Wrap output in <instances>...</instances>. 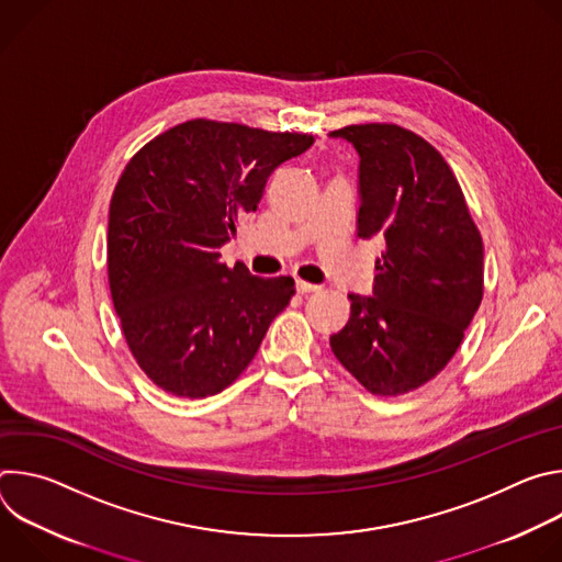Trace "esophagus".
Listing matches in <instances>:
<instances>
[{"label": "esophagus", "mask_w": 562, "mask_h": 562, "mask_svg": "<svg viewBox=\"0 0 562 562\" xmlns=\"http://www.w3.org/2000/svg\"><path fill=\"white\" fill-rule=\"evenodd\" d=\"M295 284H297V291L300 293H313V291H319V286L317 284H311V282H306V280H295Z\"/></svg>", "instance_id": "obj_1"}]
</instances>
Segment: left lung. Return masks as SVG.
<instances>
[{
  "mask_svg": "<svg viewBox=\"0 0 562 562\" xmlns=\"http://www.w3.org/2000/svg\"><path fill=\"white\" fill-rule=\"evenodd\" d=\"M360 155L358 235L382 237L373 295L349 293L331 336L340 364L373 395H405L458 351L483 300V237L445 157L397 124L331 131Z\"/></svg>",
  "mask_w": 562,
  "mask_h": 562,
  "instance_id": "8db88e82",
  "label": "left lung"
}]
</instances>
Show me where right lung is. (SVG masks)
<instances>
[{
	"label": "right lung",
	"instance_id": "add662e5",
	"mask_svg": "<svg viewBox=\"0 0 562 562\" xmlns=\"http://www.w3.org/2000/svg\"><path fill=\"white\" fill-rule=\"evenodd\" d=\"M311 144L306 133L200 117L128 159L109 209V286L124 340L159 389L215 395L256 358L295 282L226 267L220 247L258 209L269 176Z\"/></svg>",
	"mask_w": 562,
	"mask_h": 562
}]
</instances>
